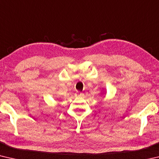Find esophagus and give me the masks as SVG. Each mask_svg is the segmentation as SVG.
Listing matches in <instances>:
<instances>
[{"label":"esophagus","instance_id":"1","mask_svg":"<svg viewBox=\"0 0 159 159\" xmlns=\"http://www.w3.org/2000/svg\"><path fill=\"white\" fill-rule=\"evenodd\" d=\"M77 95H79V96H80V95H82V93H80V92H78V93H77Z\"/></svg>","mask_w":159,"mask_h":159}]
</instances>
